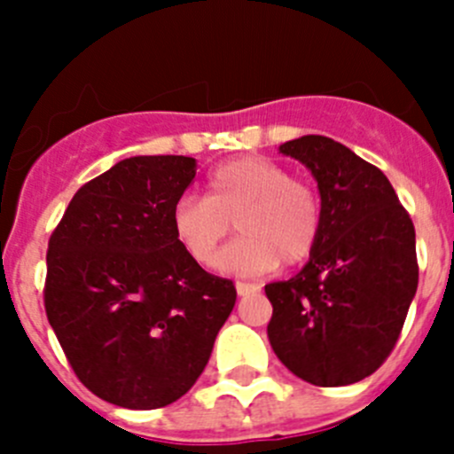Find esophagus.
<instances>
[{
    "label": "esophagus",
    "instance_id": "34e87169",
    "mask_svg": "<svg viewBox=\"0 0 454 454\" xmlns=\"http://www.w3.org/2000/svg\"><path fill=\"white\" fill-rule=\"evenodd\" d=\"M237 294H239V296H248V294H253V292H256V290H259V287H256V286H253V283H237Z\"/></svg>",
    "mask_w": 454,
    "mask_h": 454
}]
</instances>
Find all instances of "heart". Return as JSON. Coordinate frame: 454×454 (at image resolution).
Returning <instances> with one entry per match:
<instances>
[{
    "instance_id": "obj_1",
    "label": "heart",
    "mask_w": 454,
    "mask_h": 454,
    "mask_svg": "<svg viewBox=\"0 0 454 454\" xmlns=\"http://www.w3.org/2000/svg\"><path fill=\"white\" fill-rule=\"evenodd\" d=\"M232 241L217 268L256 277L312 254L320 235V200L314 186L290 177L286 167L263 155H241L215 167L206 177V198L182 195L173 204L171 228L177 244L198 265H213L219 244Z\"/></svg>"
}]
</instances>
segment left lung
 Masks as SVG:
<instances>
[{
    "label": "left lung",
    "mask_w": 454,
    "mask_h": 454,
    "mask_svg": "<svg viewBox=\"0 0 454 454\" xmlns=\"http://www.w3.org/2000/svg\"><path fill=\"white\" fill-rule=\"evenodd\" d=\"M278 153L314 176L320 235L299 274L265 286L270 345L316 387L360 382L391 354L418 292L413 222L387 176L340 142L301 136Z\"/></svg>",
    "instance_id": "left-lung-1"
}]
</instances>
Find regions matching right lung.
<instances>
[{"mask_svg": "<svg viewBox=\"0 0 454 454\" xmlns=\"http://www.w3.org/2000/svg\"><path fill=\"white\" fill-rule=\"evenodd\" d=\"M186 155H134L76 191L48 244L45 314L81 382L122 409H160L195 384L237 290L177 244Z\"/></svg>", "mask_w": 454, "mask_h": 454, "instance_id": "obj_1", "label": "right lung"}]
</instances>
